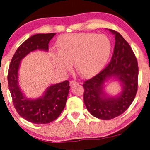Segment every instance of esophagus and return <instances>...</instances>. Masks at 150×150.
I'll return each instance as SVG.
<instances>
[{
	"instance_id": "1",
	"label": "esophagus",
	"mask_w": 150,
	"mask_h": 150,
	"mask_svg": "<svg viewBox=\"0 0 150 150\" xmlns=\"http://www.w3.org/2000/svg\"><path fill=\"white\" fill-rule=\"evenodd\" d=\"M76 84H78V82H77V81H70V86H71V87H73Z\"/></svg>"
}]
</instances>
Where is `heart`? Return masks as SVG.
Segmentation results:
<instances>
[{
    "instance_id": "heart-1",
    "label": "heart",
    "mask_w": 150,
    "mask_h": 150,
    "mask_svg": "<svg viewBox=\"0 0 150 150\" xmlns=\"http://www.w3.org/2000/svg\"><path fill=\"white\" fill-rule=\"evenodd\" d=\"M57 52L53 63L57 69L67 71L74 64L81 76L89 77L99 73L108 60L111 42L105 35L76 33L60 36L57 41Z\"/></svg>"
}]
</instances>
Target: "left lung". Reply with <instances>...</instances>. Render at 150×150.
<instances>
[{
	"mask_svg": "<svg viewBox=\"0 0 150 150\" xmlns=\"http://www.w3.org/2000/svg\"><path fill=\"white\" fill-rule=\"evenodd\" d=\"M109 31L115 38L111 60L103 71L83 84L87 110L94 117L104 120L118 117L129 107L137 94L139 76L137 60L130 46L119 32ZM111 78L119 80L122 87L121 93L113 97L104 91V83Z\"/></svg>",
	"mask_w": 150,
	"mask_h": 150,
	"instance_id": "obj_1",
	"label": "left lung"
}]
</instances>
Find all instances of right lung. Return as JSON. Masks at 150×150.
<instances>
[{"instance_id": "add662e5", "label": "right lung", "mask_w": 150, "mask_h": 150, "mask_svg": "<svg viewBox=\"0 0 150 150\" xmlns=\"http://www.w3.org/2000/svg\"><path fill=\"white\" fill-rule=\"evenodd\" d=\"M55 35L54 33H38L29 38L18 48L8 72L9 89L17 112L25 120L36 124L51 123L60 115L67 102L69 81L51 85L39 98H27L19 86V68L21 61L31 52L36 50L48 51L49 42Z\"/></svg>"}]
</instances>
